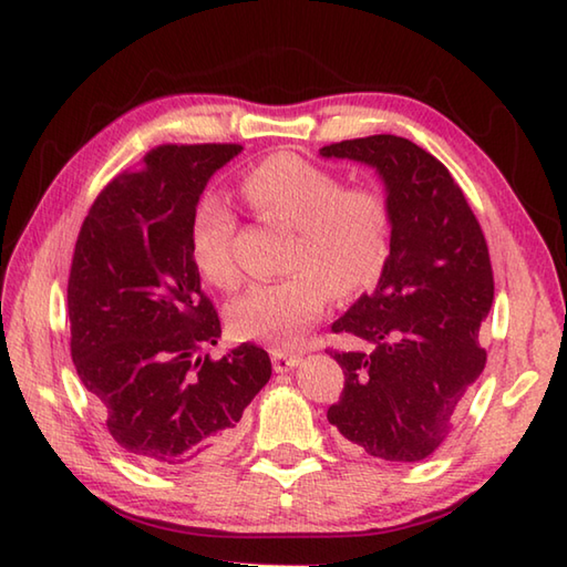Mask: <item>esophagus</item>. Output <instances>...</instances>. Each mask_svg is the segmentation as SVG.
Wrapping results in <instances>:
<instances>
[{
    "label": "esophagus",
    "mask_w": 567,
    "mask_h": 567,
    "mask_svg": "<svg viewBox=\"0 0 567 567\" xmlns=\"http://www.w3.org/2000/svg\"><path fill=\"white\" fill-rule=\"evenodd\" d=\"M299 353H287V351H272V368L275 372H290L295 365H299Z\"/></svg>",
    "instance_id": "esophagus-1"
}]
</instances>
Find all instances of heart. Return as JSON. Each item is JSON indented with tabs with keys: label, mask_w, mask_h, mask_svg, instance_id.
Returning <instances> with one entry per match:
<instances>
[{
	"label": "heart",
	"mask_w": 567,
	"mask_h": 567,
	"mask_svg": "<svg viewBox=\"0 0 567 567\" xmlns=\"http://www.w3.org/2000/svg\"><path fill=\"white\" fill-rule=\"evenodd\" d=\"M246 202L260 216L292 226L285 280L248 287L226 307L234 336L292 348L329 299H348L375 285L388 260L392 204L378 187L343 179L295 153H272L244 175ZM238 216L219 195L202 197L192 214L189 248L197 272L219 290L238 282L234 238Z\"/></svg>",
	"instance_id": "heart-1"
}]
</instances>
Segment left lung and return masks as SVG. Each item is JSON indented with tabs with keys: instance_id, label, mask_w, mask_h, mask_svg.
Returning a JSON list of instances; mask_svg holds the SVG:
<instances>
[{
	"instance_id": "obj_1",
	"label": "left lung",
	"mask_w": 567,
	"mask_h": 567,
	"mask_svg": "<svg viewBox=\"0 0 567 567\" xmlns=\"http://www.w3.org/2000/svg\"><path fill=\"white\" fill-rule=\"evenodd\" d=\"M319 155L370 165L392 204L390 256L375 292L360 295L331 327L358 348L333 351L346 384L327 416L351 451L424 461L485 370L480 323L495 280L483 228L449 167L412 141L380 134L331 143Z\"/></svg>"
}]
</instances>
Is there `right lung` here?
Here are the masks:
<instances>
[{"label": "right lung", "mask_w": 567, "mask_h": 567, "mask_svg": "<svg viewBox=\"0 0 567 567\" xmlns=\"http://www.w3.org/2000/svg\"><path fill=\"white\" fill-rule=\"evenodd\" d=\"M240 151L155 148L146 171L102 189L80 228L68 280L72 363L114 441L148 467L224 455L272 375L252 343L221 360L202 355L221 339V323L192 260V214Z\"/></svg>", "instance_id": "add662e5"}]
</instances>
